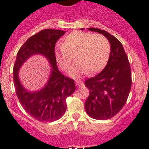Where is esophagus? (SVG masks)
I'll return each instance as SVG.
<instances>
[{"label": "esophagus", "mask_w": 149, "mask_h": 149, "mask_svg": "<svg viewBox=\"0 0 149 149\" xmlns=\"http://www.w3.org/2000/svg\"><path fill=\"white\" fill-rule=\"evenodd\" d=\"M83 84H84V83H83L82 81H80V80L76 81V86H82Z\"/></svg>", "instance_id": "obj_1"}]
</instances>
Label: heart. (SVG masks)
<instances>
[{
  "label": "heart",
  "mask_w": 149,
  "mask_h": 149,
  "mask_svg": "<svg viewBox=\"0 0 149 149\" xmlns=\"http://www.w3.org/2000/svg\"><path fill=\"white\" fill-rule=\"evenodd\" d=\"M110 53V42L104 36L83 31L68 34L63 45L55 51L56 60L65 71L70 69L76 57L79 63L70 71L71 75L75 77L87 72L94 74L101 71L108 61Z\"/></svg>",
  "instance_id": "b5f03b06"
}]
</instances>
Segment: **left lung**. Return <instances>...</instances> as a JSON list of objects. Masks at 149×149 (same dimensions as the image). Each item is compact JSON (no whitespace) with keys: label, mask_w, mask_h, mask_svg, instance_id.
Masks as SVG:
<instances>
[{"label":"left lung","mask_w":149,"mask_h":149,"mask_svg":"<svg viewBox=\"0 0 149 149\" xmlns=\"http://www.w3.org/2000/svg\"><path fill=\"white\" fill-rule=\"evenodd\" d=\"M88 29L103 34L111 47L103 71L85 81L89 89L85 102L86 113L95 119L106 120L116 115L125 104L132 83L131 67L122 43L115 36L104 30Z\"/></svg>","instance_id":"8db88e82"}]
</instances>
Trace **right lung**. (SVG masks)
Listing matches in <instances>:
<instances>
[{"label": "right lung", "mask_w": 149, "mask_h": 149, "mask_svg": "<svg viewBox=\"0 0 149 149\" xmlns=\"http://www.w3.org/2000/svg\"><path fill=\"white\" fill-rule=\"evenodd\" d=\"M65 31L45 29L29 38L18 50L13 67L15 93L27 113L41 122H51L60 119L66 110L67 97L75 91L73 79L62 74L56 66L55 44ZM39 53L46 56L52 67L51 76L43 89L29 92L20 84L18 70L30 56Z\"/></svg>", "instance_id": "1"}]
</instances>
